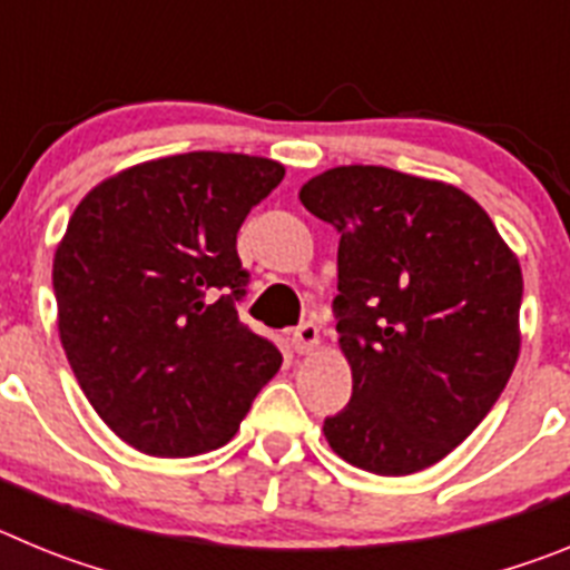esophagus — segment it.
I'll return each mask as SVG.
<instances>
[{
    "label": "esophagus",
    "mask_w": 570,
    "mask_h": 570,
    "mask_svg": "<svg viewBox=\"0 0 570 570\" xmlns=\"http://www.w3.org/2000/svg\"><path fill=\"white\" fill-rule=\"evenodd\" d=\"M316 347H320V331H316L314 322H302L299 328L294 331V351L299 356L314 354Z\"/></svg>",
    "instance_id": "34e87169"
}]
</instances>
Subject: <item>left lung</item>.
<instances>
[{"label":"left lung","mask_w":570,"mask_h":570,"mask_svg":"<svg viewBox=\"0 0 570 570\" xmlns=\"http://www.w3.org/2000/svg\"><path fill=\"white\" fill-rule=\"evenodd\" d=\"M340 230V347L354 394L322 431L380 476L448 456L485 420L520 356V259L476 199L440 179L340 165L302 185Z\"/></svg>","instance_id":"left-lung-1"}]
</instances>
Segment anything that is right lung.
Instances as JSON below:
<instances>
[{"mask_svg":"<svg viewBox=\"0 0 570 570\" xmlns=\"http://www.w3.org/2000/svg\"><path fill=\"white\" fill-rule=\"evenodd\" d=\"M285 168L248 154L163 156L85 194L53 256L59 340L105 425L150 456L223 448L279 371L245 328L236 230Z\"/></svg>","mask_w":570,"mask_h":570,"instance_id":"add662e5","label":"right lung"}]
</instances>
